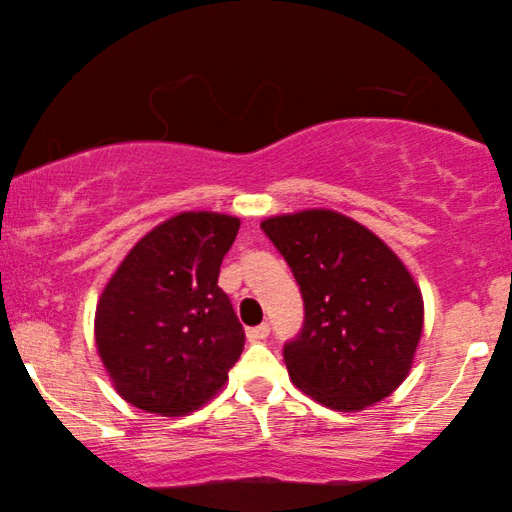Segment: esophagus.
Here are the masks:
<instances>
[{
	"instance_id": "34e87169",
	"label": "esophagus",
	"mask_w": 512,
	"mask_h": 512,
	"mask_svg": "<svg viewBox=\"0 0 512 512\" xmlns=\"http://www.w3.org/2000/svg\"><path fill=\"white\" fill-rule=\"evenodd\" d=\"M268 335H270V324L254 326V328H249V331H247V338L251 342H263L265 338H268Z\"/></svg>"
}]
</instances>
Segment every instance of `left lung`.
Segmentation results:
<instances>
[{
  "mask_svg": "<svg viewBox=\"0 0 512 512\" xmlns=\"http://www.w3.org/2000/svg\"><path fill=\"white\" fill-rule=\"evenodd\" d=\"M261 228L303 293V326L282 352L293 384L342 412L387 398L408 375L424 324L405 265L368 228L328 209Z\"/></svg>",
  "mask_w": 512,
  "mask_h": 512,
  "instance_id": "8db88e82",
  "label": "left lung"
}]
</instances>
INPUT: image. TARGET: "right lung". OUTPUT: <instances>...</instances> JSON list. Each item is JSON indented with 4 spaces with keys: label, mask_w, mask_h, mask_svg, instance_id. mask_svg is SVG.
<instances>
[{
    "label": "right lung",
    "mask_w": 512,
    "mask_h": 512,
    "mask_svg": "<svg viewBox=\"0 0 512 512\" xmlns=\"http://www.w3.org/2000/svg\"><path fill=\"white\" fill-rule=\"evenodd\" d=\"M240 219L186 212L139 240L109 279L95 342L125 401L184 415L212 398L244 349V328L219 286Z\"/></svg>",
    "instance_id": "obj_1"
}]
</instances>
